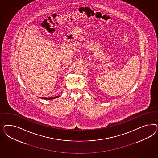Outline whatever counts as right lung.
I'll return each instance as SVG.
<instances>
[{
    "label": "right lung",
    "mask_w": 158,
    "mask_h": 158,
    "mask_svg": "<svg viewBox=\"0 0 158 158\" xmlns=\"http://www.w3.org/2000/svg\"><path fill=\"white\" fill-rule=\"evenodd\" d=\"M59 96H56V97H49V98H46V97H41V98H43V99H45V100H53L54 99L56 98H57Z\"/></svg>",
    "instance_id": "add662e5"
}]
</instances>
